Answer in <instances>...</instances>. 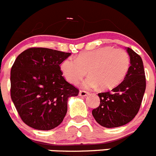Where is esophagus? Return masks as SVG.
<instances>
[{"label":"esophagus","mask_w":156,"mask_h":156,"mask_svg":"<svg viewBox=\"0 0 156 156\" xmlns=\"http://www.w3.org/2000/svg\"><path fill=\"white\" fill-rule=\"evenodd\" d=\"M80 96H81V97H86L87 95L89 94V92L87 91H85V90H80L79 93Z\"/></svg>","instance_id":"1"}]
</instances>
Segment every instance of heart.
Here are the masks:
<instances>
[{
	"label": "heart",
	"instance_id": "b5f03b06",
	"mask_svg": "<svg viewBox=\"0 0 156 156\" xmlns=\"http://www.w3.org/2000/svg\"><path fill=\"white\" fill-rule=\"evenodd\" d=\"M129 63V56L125 50L103 47L80 53L75 59H65L60 69L65 79L73 84H77L87 70L90 76L83 83V87L90 89L100 86L102 90H109L123 80Z\"/></svg>",
	"mask_w": 156,
	"mask_h": 156
}]
</instances>
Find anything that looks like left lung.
I'll list each match as a JSON object with an SVG mask.
<instances>
[{
  "instance_id": "8db88e82",
  "label": "left lung",
  "mask_w": 156,
  "mask_h": 156,
  "mask_svg": "<svg viewBox=\"0 0 156 156\" xmlns=\"http://www.w3.org/2000/svg\"><path fill=\"white\" fill-rule=\"evenodd\" d=\"M126 51L130 66L124 80L111 91L99 93L100 105L92 111L98 123L106 128L118 127L130 122L140 109L145 91L142 59L129 48Z\"/></svg>"
}]
</instances>
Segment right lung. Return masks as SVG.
<instances>
[{"instance_id": "add662e5", "label": "right lung", "mask_w": 156, "mask_h": 156, "mask_svg": "<svg viewBox=\"0 0 156 156\" xmlns=\"http://www.w3.org/2000/svg\"><path fill=\"white\" fill-rule=\"evenodd\" d=\"M71 53L44 48L22 52L11 69V98L22 120L40 130L55 128L79 90L62 76L60 64Z\"/></svg>"}]
</instances>
